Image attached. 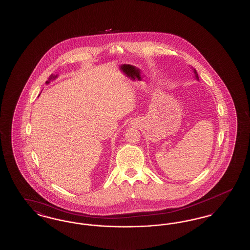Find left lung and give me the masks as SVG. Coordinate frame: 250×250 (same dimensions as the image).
Listing matches in <instances>:
<instances>
[{
    "label": "left lung",
    "mask_w": 250,
    "mask_h": 250,
    "mask_svg": "<svg viewBox=\"0 0 250 250\" xmlns=\"http://www.w3.org/2000/svg\"><path fill=\"white\" fill-rule=\"evenodd\" d=\"M192 70H193V73H194V76H195L196 80H197V81H199V76H198V73L196 71V69H193V68H192Z\"/></svg>",
    "instance_id": "1"
}]
</instances>
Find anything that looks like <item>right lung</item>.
I'll return each instance as SVG.
<instances>
[{"mask_svg":"<svg viewBox=\"0 0 250 250\" xmlns=\"http://www.w3.org/2000/svg\"><path fill=\"white\" fill-rule=\"evenodd\" d=\"M56 78H58V75H56V76L55 75H50V77L48 78V82H46V84L49 83L51 81H54Z\"/></svg>","mask_w":250,"mask_h":250,"instance_id":"1","label":"right lung"}]
</instances>
